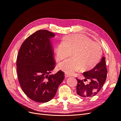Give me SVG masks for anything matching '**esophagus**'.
<instances>
[{
    "mask_svg": "<svg viewBox=\"0 0 121 121\" xmlns=\"http://www.w3.org/2000/svg\"><path fill=\"white\" fill-rule=\"evenodd\" d=\"M65 78H67L69 77H71V76L68 75V74H67V73H65Z\"/></svg>",
    "mask_w": 121,
    "mask_h": 121,
    "instance_id": "34e87169",
    "label": "esophagus"
}]
</instances>
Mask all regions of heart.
I'll return each instance as SVG.
<instances>
[{
	"instance_id": "obj_1",
	"label": "heart",
	"mask_w": 121,
	"mask_h": 121,
	"mask_svg": "<svg viewBox=\"0 0 121 121\" xmlns=\"http://www.w3.org/2000/svg\"><path fill=\"white\" fill-rule=\"evenodd\" d=\"M58 60L69 56L73 52V57L61 62L59 67L69 75L81 70L93 68L100 59L102 50L100 46L93 43L86 36L74 34L66 36L57 43L56 47Z\"/></svg>"
}]
</instances>
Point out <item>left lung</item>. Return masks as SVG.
Returning a JSON list of instances; mask_svg holds the SVG:
<instances>
[{
  "instance_id": "obj_1",
  "label": "left lung",
  "mask_w": 121,
  "mask_h": 121,
  "mask_svg": "<svg viewBox=\"0 0 121 121\" xmlns=\"http://www.w3.org/2000/svg\"><path fill=\"white\" fill-rule=\"evenodd\" d=\"M107 69L106 67L105 57H102L101 61L92 69L83 73L85 77L84 81L90 80L89 84L83 83V80L77 79L78 84L77 85L76 92L78 95L84 98L92 97L96 95L102 88L107 76Z\"/></svg>"
}]
</instances>
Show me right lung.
<instances>
[{"label":"right lung","instance_id":"1","mask_svg":"<svg viewBox=\"0 0 121 121\" xmlns=\"http://www.w3.org/2000/svg\"><path fill=\"white\" fill-rule=\"evenodd\" d=\"M54 36L47 30L36 31L25 40L17 56V73L22 89L29 98L37 102L52 100L65 78L60 70L49 75L56 65L50 41Z\"/></svg>","mask_w":121,"mask_h":121}]
</instances>
